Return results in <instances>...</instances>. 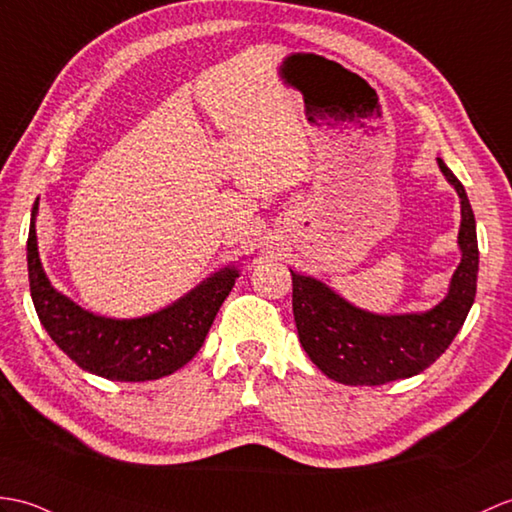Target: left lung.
I'll list each match as a JSON object with an SVG mask.
<instances>
[{
    "label": "left lung",
    "instance_id": "obj_1",
    "mask_svg": "<svg viewBox=\"0 0 512 512\" xmlns=\"http://www.w3.org/2000/svg\"><path fill=\"white\" fill-rule=\"evenodd\" d=\"M460 198V264L445 299L432 310L375 314L349 303L316 277L292 275V312L299 340L310 360L334 382L379 386L423 373L456 338L478 288V235L465 187L445 161L436 159Z\"/></svg>",
    "mask_w": 512,
    "mask_h": 512
}]
</instances>
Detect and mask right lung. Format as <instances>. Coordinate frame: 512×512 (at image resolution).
Wrapping results in <instances>:
<instances>
[{
    "label": "right lung",
    "mask_w": 512,
    "mask_h": 512,
    "mask_svg": "<svg viewBox=\"0 0 512 512\" xmlns=\"http://www.w3.org/2000/svg\"><path fill=\"white\" fill-rule=\"evenodd\" d=\"M39 198L32 207L28 233V279L41 325L69 360L82 371L113 382H148L172 375L200 351L220 305L240 268L224 266L202 279L172 305L139 318L93 314L58 292L47 279L37 242Z\"/></svg>",
    "instance_id": "right-lung-1"
}]
</instances>
